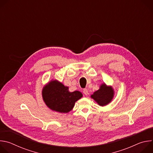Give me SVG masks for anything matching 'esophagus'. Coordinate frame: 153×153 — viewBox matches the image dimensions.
<instances>
[{
  "label": "esophagus",
  "mask_w": 153,
  "mask_h": 153,
  "mask_svg": "<svg viewBox=\"0 0 153 153\" xmlns=\"http://www.w3.org/2000/svg\"><path fill=\"white\" fill-rule=\"evenodd\" d=\"M83 94H84L85 95L87 96V95H88V90L86 89V88L83 89Z\"/></svg>",
  "instance_id": "esophagus-1"
}]
</instances>
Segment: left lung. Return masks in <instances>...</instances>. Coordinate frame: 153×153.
Segmentation results:
<instances>
[{"label":"left lung","instance_id":"obj_1","mask_svg":"<svg viewBox=\"0 0 153 153\" xmlns=\"http://www.w3.org/2000/svg\"><path fill=\"white\" fill-rule=\"evenodd\" d=\"M114 91L112 86H107L105 83H102L100 88L95 91L91 96L100 106H103L111 102L113 99Z\"/></svg>","mask_w":153,"mask_h":153}]
</instances>
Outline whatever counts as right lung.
Instances as JSON below:
<instances>
[{
  "instance_id": "right-lung-1",
  "label": "right lung",
  "mask_w": 153,
  "mask_h": 153,
  "mask_svg": "<svg viewBox=\"0 0 153 153\" xmlns=\"http://www.w3.org/2000/svg\"><path fill=\"white\" fill-rule=\"evenodd\" d=\"M68 87L56 80H52L43 88L42 97L51 110L61 113L70 112L82 94L79 91L70 92Z\"/></svg>"
}]
</instances>
